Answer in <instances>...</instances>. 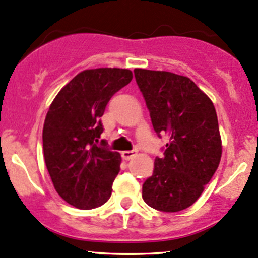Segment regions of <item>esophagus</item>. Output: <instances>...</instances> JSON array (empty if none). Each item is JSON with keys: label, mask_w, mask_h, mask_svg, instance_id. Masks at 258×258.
Wrapping results in <instances>:
<instances>
[{"label": "esophagus", "mask_w": 258, "mask_h": 258, "mask_svg": "<svg viewBox=\"0 0 258 258\" xmlns=\"http://www.w3.org/2000/svg\"><path fill=\"white\" fill-rule=\"evenodd\" d=\"M137 155V151H123L121 152V157H123L124 160H126V161H129V160H132L133 157Z\"/></svg>", "instance_id": "34e87169"}]
</instances>
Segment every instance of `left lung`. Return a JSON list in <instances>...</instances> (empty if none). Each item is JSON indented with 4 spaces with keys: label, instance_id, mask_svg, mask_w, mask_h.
Returning <instances> with one entry per match:
<instances>
[{
    "label": "left lung",
    "instance_id": "left-lung-1",
    "mask_svg": "<svg viewBox=\"0 0 258 258\" xmlns=\"http://www.w3.org/2000/svg\"><path fill=\"white\" fill-rule=\"evenodd\" d=\"M154 130L170 135L163 157L143 184V199L160 212L190 207L217 171L221 139L213 102L190 79L167 71L135 69Z\"/></svg>",
    "mask_w": 258,
    "mask_h": 258
}]
</instances>
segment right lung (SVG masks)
<instances>
[{
	"mask_svg": "<svg viewBox=\"0 0 258 258\" xmlns=\"http://www.w3.org/2000/svg\"><path fill=\"white\" fill-rule=\"evenodd\" d=\"M126 69L85 70L61 88L46 114L43 150L52 184L79 209L101 207L112 195L120 155L101 140V117L114 93L132 81Z\"/></svg>",
	"mask_w": 258,
	"mask_h": 258,
	"instance_id": "add662e5",
	"label": "right lung"
}]
</instances>
